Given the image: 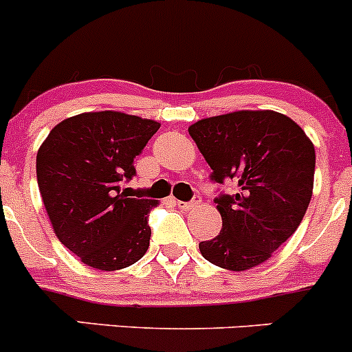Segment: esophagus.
<instances>
[{"mask_svg":"<svg viewBox=\"0 0 352 352\" xmlns=\"http://www.w3.org/2000/svg\"><path fill=\"white\" fill-rule=\"evenodd\" d=\"M200 203H201L200 197H195V200H191V201H177V208H181V210H183V212H188V210L197 208V206L200 205Z\"/></svg>","mask_w":352,"mask_h":352,"instance_id":"1","label":"esophagus"}]
</instances>
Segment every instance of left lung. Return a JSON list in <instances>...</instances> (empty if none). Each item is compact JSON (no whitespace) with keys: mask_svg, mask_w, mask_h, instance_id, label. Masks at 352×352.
Returning <instances> with one entry per match:
<instances>
[{"mask_svg":"<svg viewBox=\"0 0 352 352\" xmlns=\"http://www.w3.org/2000/svg\"><path fill=\"white\" fill-rule=\"evenodd\" d=\"M188 132L212 168L210 179L237 186L213 200L222 230L200 242L201 256L230 271L259 266L292 237L309 208L314 144L292 118L271 110L203 118Z\"/></svg>","mask_w":352,"mask_h":352,"instance_id":"left-lung-1","label":"left lung"}]
</instances>
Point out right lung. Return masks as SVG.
Wrapping results in <instances>:
<instances>
[{"label":"right lung","mask_w":352,"mask_h":352,"mask_svg":"<svg viewBox=\"0 0 352 352\" xmlns=\"http://www.w3.org/2000/svg\"><path fill=\"white\" fill-rule=\"evenodd\" d=\"M159 123L120 111H91L57 123L37 152V181L57 239L88 266L115 271L149 249L157 201L122 190L133 159Z\"/></svg>","instance_id":"add662e5"}]
</instances>
